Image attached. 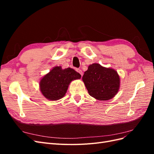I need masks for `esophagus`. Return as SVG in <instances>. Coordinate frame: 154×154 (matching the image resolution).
Returning <instances> with one entry per match:
<instances>
[{
  "instance_id": "esophagus-1",
  "label": "esophagus",
  "mask_w": 154,
  "mask_h": 154,
  "mask_svg": "<svg viewBox=\"0 0 154 154\" xmlns=\"http://www.w3.org/2000/svg\"><path fill=\"white\" fill-rule=\"evenodd\" d=\"M76 71H77L78 72L80 73V74H81V75H82V76H83V71H82L81 69H76Z\"/></svg>"
}]
</instances>
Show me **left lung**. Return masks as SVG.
I'll use <instances>...</instances> for the list:
<instances>
[{
  "label": "left lung",
  "mask_w": 154,
  "mask_h": 154,
  "mask_svg": "<svg viewBox=\"0 0 154 154\" xmlns=\"http://www.w3.org/2000/svg\"><path fill=\"white\" fill-rule=\"evenodd\" d=\"M82 80L90 96L101 101L112 99L119 88L120 80L117 72L98 63L90 65Z\"/></svg>",
  "instance_id": "obj_1"
}]
</instances>
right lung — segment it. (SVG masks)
Segmentation results:
<instances>
[{
    "mask_svg": "<svg viewBox=\"0 0 154 154\" xmlns=\"http://www.w3.org/2000/svg\"><path fill=\"white\" fill-rule=\"evenodd\" d=\"M80 78V74L73 69H62L60 66L55 67L42 78L40 91L48 100H58L66 94L71 82Z\"/></svg>",
    "mask_w": 154,
    "mask_h": 154,
    "instance_id": "1",
    "label": "right lung"
}]
</instances>
